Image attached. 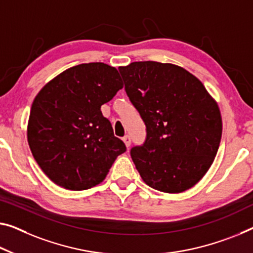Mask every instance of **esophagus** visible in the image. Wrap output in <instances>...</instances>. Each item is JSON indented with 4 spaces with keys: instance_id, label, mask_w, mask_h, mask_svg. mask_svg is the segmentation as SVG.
Returning a JSON list of instances; mask_svg holds the SVG:
<instances>
[{
    "instance_id": "1",
    "label": "esophagus",
    "mask_w": 253,
    "mask_h": 253,
    "mask_svg": "<svg viewBox=\"0 0 253 253\" xmlns=\"http://www.w3.org/2000/svg\"><path fill=\"white\" fill-rule=\"evenodd\" d=\"M123 141H124V143H126V146L127 147V148H129L130 145H131V138H130V135H124V137H123Z\"/></svg>"
}]
</instances>
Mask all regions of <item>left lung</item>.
<instances>
[{
	"label": "left lung",
	"mask_w": 253,
	"mask_h": 253,
	"mask_svg": "<svg viewBox=\"0 0 253 253\" xmlns=\"http://www.w3.org/2000/svg\"><path fill=\"white\" fill-rule=\"evenodd\" d=\"M119 71L146 124V141L130 151L140 176L150 188L166 193L192 188L218 150V105L197 77L178 65L132 62Z\"/></svg>",
	"instance_id": "obj_1"
}]
</instances>
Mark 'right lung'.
<instances>
[{
  "label": "right lung",
  "instance_id": "add662e5",
  "mask_svg": "<svg viewBox=\"0 0 253 253\" xmlns=\"http://www.w3.org/2000/svg\"><path fill=\"white\" fill-rule=\"evenodd\" d=\"M122 88L118 70L94 62L65 70L35 97L27 138L35 161L54 183L73 191L90 189L126 150L100 111Z\"/></svg>",
  "mask_w": 253,
  "mask_h": 253
}]
</instances>
